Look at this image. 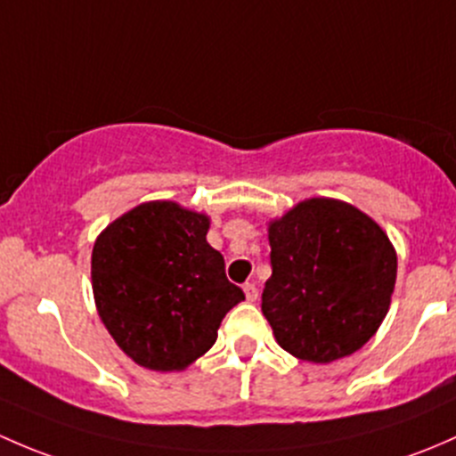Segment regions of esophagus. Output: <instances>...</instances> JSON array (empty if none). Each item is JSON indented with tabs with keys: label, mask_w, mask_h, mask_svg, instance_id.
<instances>
[{
	"label": "esophagus",
	"mask_w": 456,
	"mask_h": 456,
	"mask_svg": "<svg viewBox=\"0 0 456 456\" xmlns=\"http://www.w3.org/2000/svg\"><path fill=\"white\" fill-rule=\"evenodd\" d=\"M243 292H246V298L250 300V303H252V300L259 298V288H256L255 283H246V285H243Z\"/></svg>",
	"instance_id": "esophagus-1"
}]
</instances>
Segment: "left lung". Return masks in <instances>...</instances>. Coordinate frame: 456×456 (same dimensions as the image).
I'll return each instance as SVG.
<instances>
[{"mask_svg": "<svg viewBox=\"0 0 456 456\" xmlns=\"http://www.w3.org/2000/svg\"><path fill=\"white\" fill-rule=\"evenodd\" d=\"M272 276L261 297L276 342L327 364L355 354L391 307L397 255L367 213L331 197L298 201L270 219Z\"/></svg>", "mask_w": 456, "mask_h": 456, "instance_id": "1", "label": "left lung"}]
</instances>
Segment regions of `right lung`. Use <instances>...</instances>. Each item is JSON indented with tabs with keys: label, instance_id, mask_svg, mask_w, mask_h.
Segmentation results:
<instances>
[{
	"label": "right lung",
	"instance_id": "add662e5",
	"mask_svg": "<svg viewBox=\"0 0 456 456\" xmlns=\"http://www.w3.org/2000/svg\"><path fill=\"white\" fill-rule=\"evenodd\" d=\"M210 217L177 201H144L96 237L92 289L116 345L149 370H184L246 300L206 234Z\"/></svg>",
	"mask_w": 456,
	"mask_h": 456
}]
</instances>
